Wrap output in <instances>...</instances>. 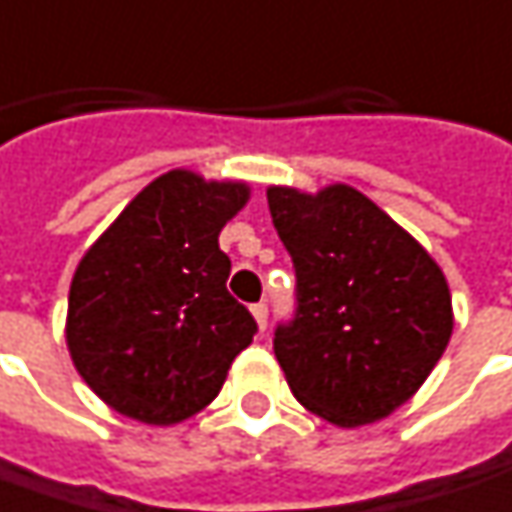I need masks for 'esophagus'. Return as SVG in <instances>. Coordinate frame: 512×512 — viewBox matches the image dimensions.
Segmentation results:
<instances>
[{
    "instance_id": "obj_1",
    "label": "esophagus",
    "mask_w": 512,
    "mask_h": 512,
    "mask_svg": "<svg viewBox=\"0 0 512 512\" xmlns=\"http://www.w3.org/2000/svg\"><path fill=\"white\" fill-rule=\"evenodd\" d=\"M252 314H255L257 328L266 331V326H269V306H266V303H255V306H252Z\"/></svg>"
}]
</instances>
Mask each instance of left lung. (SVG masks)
Returning <instances> with one entry per match:
<instances>
[{"label":"left lung","mask_w":512,"mask_h":512,"mask_svg":"<svg viewBox=\"0 0 512 512\" xmlns=\"http://www.w3.org/2000/svg\"><path fill=\"white\" fill-rule=\"evenodd\" d=\"M266 198L297 274L294 320L274 331L291 394L340 428L394 414L448 348L445 274L354 186H269Z\"/></svg>","instance_id":"obj_1"}]
</instances>
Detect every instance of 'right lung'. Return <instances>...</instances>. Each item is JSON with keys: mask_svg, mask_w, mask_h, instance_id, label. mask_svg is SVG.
I'll use <instances>...</instances> for the list:
<instances>
[{"mask_svg": "<svg viewBox=\"0 0 512 512\" xmlns=\"http://www.w3.org/2000/svg\"><path fill=\"white\" fill-rule=\"evenodd\" d=\"M249 201L243 181L169 169L84 252L67 297V348L118 414L175 425L203 411L257 323L226 291L218 235Z\"/></svg>", "mask_w": 512, "mask_h": 512, "instance_id": "add662e5", "label": "right lung"}]
</instances>
